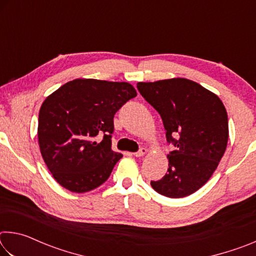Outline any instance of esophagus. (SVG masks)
<instances>
[{"instance_id":"esophagus-1","label":"esophagus","mask_w":256,"mask_h":256,"mask_svg":"<svg viewBox=\"0 0 256 256\" xmlns=\"http://www.w3.org/2000/svg\"><path fill=\"white\" fill-rule=\"evenodd\" d=\"M146 152H148V150H146V148H142L138 151V152H133L132 154L136 156V157H144V154H146Z\"/></svg>"}]
</instances>
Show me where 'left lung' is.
Wrapping results in <instances>:
<instances>
[{"label":"left lung","mask_w":256,"mask_h":256,"mask_svg":"<svg viewBox=\"0 0 256 256\" xmlns=\"http://www.w3.org/2000/svg\"><path fill=\"white\" fill-rule=\"evenodd\" d=\"M138 89L157 110L168 142V170L152 188L172 198L202 188L218 167L227 148L228 116L222 102L210 90L185 78L138 82Z\"/></svg>","instance_id":"left-lung-1"}]
</instances>
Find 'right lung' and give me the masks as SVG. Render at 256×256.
<instances>
[{
    "instance_id": "right-lung-1",
    "label": "right lung",
    "mask_w": 256,
    "mask_h": 256,
    "mask_svg": "<svg viewBox=\"0 0 256 256\" xmlns=\"http://www.w3.org/2000/svg\"><path fill=\"white\" fill-rule=\"evenodd\" d=\"M136 96L128 82L74 79L45 99L38 118V144L60 186L84 193L105 183L123 157L110 148L114 115Z\"/></svg>"
}]
</instances>
